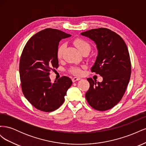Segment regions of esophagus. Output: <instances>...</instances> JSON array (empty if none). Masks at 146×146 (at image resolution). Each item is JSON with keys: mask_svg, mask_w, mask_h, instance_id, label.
Segmentation results:
<instances>
[{"mask_svg": "<svg viewBox=\"0 0 146 146\" xmlns=\"http://www.w3.org/2000/svg\"><path fill=\"white\" fill-rule=\"evenodd\" d=\"M80 80V78L76 77H73V78H72V82H76V81H78V80Z\"/></svg>", "mask_w": 146, "mask_h": 146, "instance_id": "34e87169", "label": "esophagus"}]
</instances>
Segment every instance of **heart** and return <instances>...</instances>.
Masks as SVG:
<instances>
[{
  "label": "heart",
  "instance_id": "obj_1",
  "mask_svg": "<svg viewBox=\"0 0 146 146\" xmlns=\"http://www.w3.org/2000/svg\"><path fill=\"white\" fill-rule=\"evenodd\" d=\"M73 42L74 45L76 46L78 49L80 50L81 53H83L84 52H89L91 49V46L90 44L87 41L85 40V39L82 38H76L73 41ZM65 48V45L64 44H60L58 48H57L56 52V56L57 58L58 59H60L63 56V53L64 51V49ZM69 71L70 73L75 75V76H82L83 74L82 68L80 67H72L70 69Z\"/></svg>",
  "mask_w": 146,
  "mask_h": 146
}]
</instances>
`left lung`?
I'll list each match as a JSON object with an SVG mask.
<instances>
[{"instance_id": "obj_1", "label": "left lung", "mask_w": 146, "mask_h": 146, "mask_svg": "<svg viewBox=\"0 0 146 146\" xmlns=\"http://www.w3.org/2000/svg\"><path fill=\"white\" fill-rule=\"evenodd\" d=\"M94 41L98 50L91 72L103 77L96 83L88 78L90 88L86 92L88 103L99 111H105L119 103L126 91L131 72L128 48L118 34L106 28H99L81 33Z\"/></svg>"}]
</instances>
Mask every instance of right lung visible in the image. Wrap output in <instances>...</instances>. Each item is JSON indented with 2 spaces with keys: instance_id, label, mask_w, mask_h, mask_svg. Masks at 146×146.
<instances>
[{
  "instance_id": "right-lung-1",
  "label": "right lung",
  "mask_w": 146,
  "mask_h": 146,
  "mask_svg": "<svg viewBox=\"0 0 146 146\" xmlns=\"http://www.w3.org/2000/svg\"><path fill=\"white\" fill-rule=\"evenodd\" d=\"M71 35L62 31L46 29L36 33L26 43L19 61L22 91L34 107L44 112L58 109L72 85L70 78L63 76L54 83L48 77L58 67L56 56L59 42Z\"/></svg>"
}]
</instances>
